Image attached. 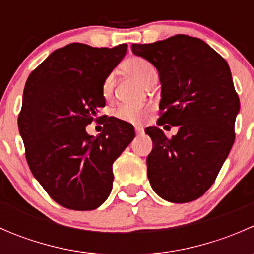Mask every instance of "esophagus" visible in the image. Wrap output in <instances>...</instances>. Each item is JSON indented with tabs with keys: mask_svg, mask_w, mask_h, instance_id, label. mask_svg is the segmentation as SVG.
Masks as SVG:
<instances>
[{
	"mask_svg": "<svg viewBox=\"0 0 254 254\" xmlns=\"http://www.w3.org/2000/svg\"><path fill=\"white\" fill-rule=\"evenodd\" d=\"M135 131H136L137 134H142L143 127H135Z\"/></svg>",
	"mask_w": 254,
	"mask_h": 254,
	"instance_id": "34e87169",
	"label": "esophagus"
}]
</instances>
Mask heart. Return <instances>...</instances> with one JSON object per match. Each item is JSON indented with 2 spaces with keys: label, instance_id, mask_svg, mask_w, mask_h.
<instances>
[{
  "label": "heart",
  "instance_id": "1",
  "mask_svg": "<svg viewBox=\"0 0 254 254\" xmlns=\"http://www.w3.org/2000/svg\"><path fill=\"white\" fill-rule=\"evenodd\" d=\"M125 72L134 77L136 81L143 86H147L152 79L157 78V70L155 66L146 59L140 58V56H134V58L127 59L123 65ZM113 87H114V77L113 75L107 76L104 79L103 86H102V94L104 98H109L113 93ZM148 109L146 107H130L122 106L115 109L114 117L117 119L122 120L125 123H131V124H140L146 119Z\"/></svg>",
  "mask_w": 254,
  "mask_h": 254
}]
</instances>
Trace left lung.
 I'll list each match as a JSON object with an SVG mask.
<instances>
[{"mask_svg":"<svg viewBox=\"0 0 254 254\" xmlns=\"http://www.w3.org/2000/svg\"><path fill=\"white\" fill-rule=\"evenodd\" d=\"M131 49L158 71L157 125L178 127L171 139L157 127H146L153 145L146 160L151 187L171 203L195 200L212 186L235 141L240 99L229 64L205 42L184 34Z\"/></svg>","mask_w":254,"mask_h":254,"instance_id":"left-lung-1","label":"left lung"}]
</instances>
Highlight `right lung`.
Returning a JSON list of instances; mask_svg holds the SVG:
<instances>
[{
  "mask_svg": "<svg viewBox=\"0 0 254 254\" xmlns=\"http://www.w3.org/2000/svg\"><path fill=\"white\" fill-rule=\"evenodd\" d=\"M127 48L72 43L53 51L25 82L18 115L25 158L61 206L79 211L101 206L112 191L113 163L135 137L134 127L114 117L104 120L97 137L86 131L106 106L102 86Z\"/></svg>",
  "mask_w": 254,
  "mask_h": 254,
  "instance_id": "obj_1",
  "label": "right lung"
}]
</instances>
